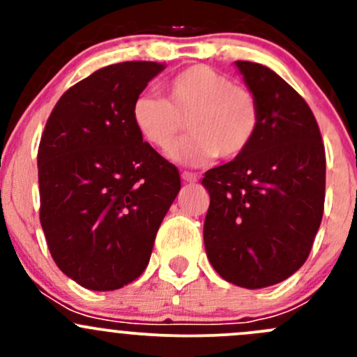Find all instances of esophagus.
<instances>
[{
  "instance_id": "34e87169",
  "label": "esophagus",
  "mask_w": 357,
  "mask_h": 357,
  "mask_svg": "<svg viewBox=\"0 0 357 357\" xmlns=\"http://www.w3.org/2000/svg\"><path fill=\"white\" fill-rule=\"evenodd\" d=\"M181 178H183V181H186V183H197V181H199V176H197L195 172H190V171H183Z\"/></svg>"
}]
</instances>
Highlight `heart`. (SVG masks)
I'll list each match as a JSON object with an SVG mask.
<instances>
[{
	"instance_id": "1",
	"label": "heart",
	"mask_w": 357,
	"mask_h": 357,
	"mask_svg": "<svg viewBox=\"0 0 357 357\" xmlns=\"http://www.w3.org/2000/svg\"><path fill=\"white\" fill-rule=\"evenodd\" d=\"M165 91L167 100L142 93L131 105L132 126L150 146L167 150L186 121L190 135L169 152L174 162L200 165L218 155L231 160L250 149L261 109L245 86L212 67L192 66L172 75Z\"/></svg>"
}]
</instances>
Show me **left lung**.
I'll use <instances>...</instances> for the list:
<instances>
[{
	"label": "left lung",
	"instance_id": "1",
	"mask_svg": "<svg viewBox=\"0 0 357 357\" xmlns=\"http://www.w3.org/2000/svg\"><path fill=\"white\" fill-rule=\"evenodd\" d=\"M261 109L250 149L205 172L204 243L221 278L264 289L305 262L325 207L326 158L307 103L271 68L235 62Z\"/></svg>",
	"mask_w": 357,
	"mask_h": 357
}]
</instances>
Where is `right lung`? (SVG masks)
<instances>
[{
  "label": "right lung",
  "mask_w": 357,
  "mask_h": 357,
  "mask_svg": "<svg viewBox=\"0 0 357 357\" xmlns=\"http://www.w3.org/2000/svg\"><path fill=\"white\" fill-rule=\"evenodd\" d=\"M164 68H100L67 89L46 122L39 219L53 261L84 289H122L145 271L181 188L178 169L143 143L131 122L135 98Z\"/></svg>",
  "instance_id": "1"
}]
</instances>
